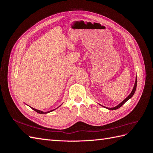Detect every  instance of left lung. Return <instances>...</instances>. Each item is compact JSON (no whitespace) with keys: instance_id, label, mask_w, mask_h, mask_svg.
<instances>
[{"instance_id":"1","label":"left lung","mask_w":153,"mask_h":153,"mask_svg":"<svg viewBox=\"0 0 153 153\" xmlns=\"http://www.w3.org/2000/svg\"><path fill=\"white\" fill-rule=\"evenodd\" d=\"M137 76H136V79H135V84H134V86H133V89H132V91H131V93L129 94V96L127 97L126 98H125L121 103H120L118 105H117L116 106H115V107H113V108H107V107H105V106H104L105 108H107V109H108V110H116V109H118L119 108H120L121 107V106H122V105H123L126 102V101L128 100H129L130 98H131V97L133 96V94H135V91H136V88H137Z\"/></svg>"}]
</instances>
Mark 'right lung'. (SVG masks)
<instances>
[{"mask_svg":"<svg viewBox=\"0 0 153 153\" xmlns=\"http://www.w3.org/2000/svg\"><path fill=\"white\" fill-rule=\"evenodd\" d=\"M32 110H34V111H36V112H38V113H39V114H48V113H49V112H52V111H53V110H55V109H53V110H50V111H48V112H43V111H41V110H37V109H36V108H32V107H30Z\"/></svg>","mask_w":153,"mask_h":153,"instance_id":"right-lung-1","label":"right lung"}]
</instances>
